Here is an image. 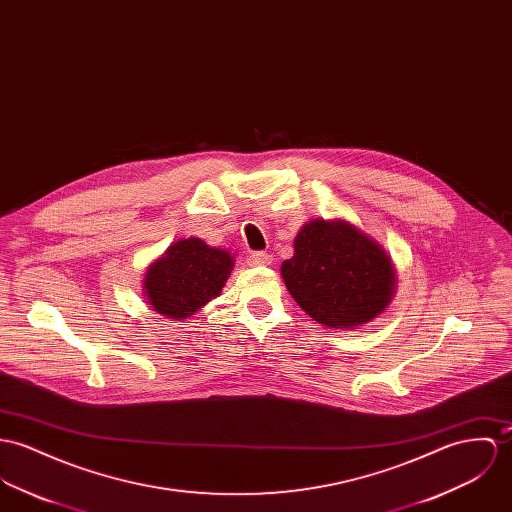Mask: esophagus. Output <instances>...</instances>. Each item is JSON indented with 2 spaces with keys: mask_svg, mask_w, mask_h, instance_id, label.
<instances>
[{
  "mask_svg": "<svg viewBox=\"0 0 512 512\" xmlns=\"http://www.w3.org/2000/svg\"><path fill=\"white\" fill-rule=\"evenodd\" d=\"M246 262L252 268H262V266H270L272 264V256L266 254V252H252V254H248Z\"/></svg>",
  "mask_w": 512,
  "mask_h": 512,
  "instance_id": "34e87169",
  "label": "esophagus"
}]
</instances>
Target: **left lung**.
Masks as SVG:
<instances>
[{"label":"left lung","mask_w":512,"mask_h":512,"mask_svg":"<svg viewBox=\"0 0 512 512\" xmlns=\"http://www.w3.org/2000/svg\"><path fill=\"white\" fill-rule=\"evenodd\" d=\"M281 278L297 305L328 328H354L383 313L395 293L389 254L346 221L317 219L295 236Z\"/></svg>","instance_id":"8db88e82"}]
</instances>
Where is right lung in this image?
I'll return each instance as SVG.
<instances>
[{
	"instance_id": "obj_1",
	"label": "right lung",
	"mask_w": 512,
	"mask_h": 512,
	"mask_svg": "<svg viewBox=\"0 0 512 512\" xmlns=\"http://www.w3.org/2000/svg\"><path fill=\"white\" fill-rule=\"evenodd\" d=\"M233 266L231 252L211 248L201 238H184L150 264L144 295L156 313L182 321L221 293Z\"/></svg>"
}]
</instances>
